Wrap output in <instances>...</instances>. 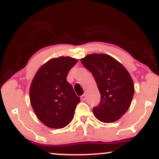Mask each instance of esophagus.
<instances>
[{"label": "esophagus", "instance_id": "1", "mask_svg": "<svg viewBox=\"0 0 159 159\" xmlns=\"http://www.w3.org/2000/svg\"><path fill=\"white\" fill-rule=\"evenodd\" d=\"M81 99L82 100V101H84V100L86 99V95L85 94H83L82 96H81Z\"/></svg>", "mask_w": 159, "mask_h": 159}]
</instances>
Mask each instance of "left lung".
<instances>
[{"label": "left lung", "mask_w": 159, "mask_h": 159, "mask_svg": "<svg viewBox=\"0 0 159 159\" xmlns=\"http://www.w3.org/2000/svg\"><path fill=\"white\" fill-rule=\"evenodd\" d=\"M93 74L101 95L100 102L93 108L98 120L112 123L126 112L133 98L134 87L128 71L112 57L93 54L81 60Z\"/></svg>", "instance_id": "left-lung-1"}]
</instances>
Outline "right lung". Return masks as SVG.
I'll use <instances>...</instances> for the list:
<instances>
[{"label":"right lung","mask_w":159,"mask_h":159,"mask_svg":"<svg viewBox=\"0 0 159 159\" xmlns=\"http://www.w3.org/2000/svg\"><path fill=\"white\" fill-rule=\"evenodd\" d=\"M77 60L53 58L37 71L30 88V100L40 121L49 128L62 129L70 123L80 98L67 81Z\"/></svg>","instance_id":"add662e5"}]
</instances>
